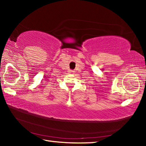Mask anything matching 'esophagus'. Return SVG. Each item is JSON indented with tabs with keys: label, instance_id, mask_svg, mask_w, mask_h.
Listing matches in <instances>:
<instances>
[{
	"label": "esophagus",
	"instance_id": "1",
	"mask_svg": "<svg viewBox=\"0 0 146 146\" xmlns=\"http://www.w3.org/2000/svg\"><path fill=\"white\" fill-rule=\"evenodd\" d=\"M74 72H75V71H73V70H70V73H73Z\"/></svg>",
	"mask_w": 146,
	"mask_h": 146
}]
</instances>
